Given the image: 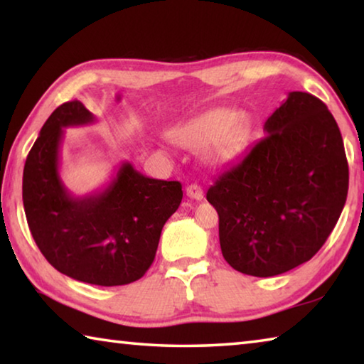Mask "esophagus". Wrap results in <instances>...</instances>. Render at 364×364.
I'll return each mask as SVG.
<instances>
[{
	"label": "esophagus",
	"mask_w": 364,
	"mask_h": 364,
	"mask_svg": "<svg viewBox=\"0 0 364 364\" xmlns=\"http://www.w3.org/2000/svg\"><path fill=\"white\" fill-rule=\"evenodd\" d=\"M186 194L189 199H194V200L204 199V191L200 189V186H197V184H189V186L186 188Z\"/></svg>",
	"instance_id": "obj_1"
}]
</instances>
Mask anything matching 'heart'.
<instances>
[{"instance_id":"1","label":"heart","mask_w":364,"mask_h":364,"mask_svg":"<svg viewBox=\"0 0 364 364\" xmlns=\"http://www.w3.org/2000/svg\"><path fill=\"white\" fill-rule=\"evenodd\" d=\"M249 120L230 107H213L181 123L171 132V139L184 149L199 152L213 144L215 164L230 162L247 144Z\"/></svg>"}]
</instances>
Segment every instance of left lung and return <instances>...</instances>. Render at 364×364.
I'll return each instance as SVG.
<instances>
[{
    "mask_svg": "<svg viewBox=\"0 0 364 364\" xmlns=\"http://www.w3.org/2000/svg\"><path fill=\"white\" fill-rule=\"evenodd\" d=\"M264 136L207 191L220 217V247L234 269L282 274L323 247L343 210L348 164L334 117L292 91L268 117Z\"/></svg>",
    "mask_w": 364,
    "mask_h": 364,
    "instance_id": "1",
    "label": "left lung"
}]
</instances>
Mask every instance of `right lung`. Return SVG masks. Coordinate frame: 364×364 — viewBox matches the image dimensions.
I'll use <instances>...</instances> for the list:
<instances>
[{"label": "right lung", "mask_w": 364, "mask_h": 364, "mask_svg": "<svg viewBox=\"0 0 364 364\" xmlns=\"http://www.w3.org/2000/svg\"><path fill=\"white\" fill-rule=\"evenodd\" d=\"M95 122L80 101L49 115L26 160L22 200L36 245L59 273L95 286H123L149 269L183 191L181 183L149 178L122 162L102 189L73 196L59 173L64 130Z\"/></svg>", "instance_id": "right-lung-1"}]
</instances>
